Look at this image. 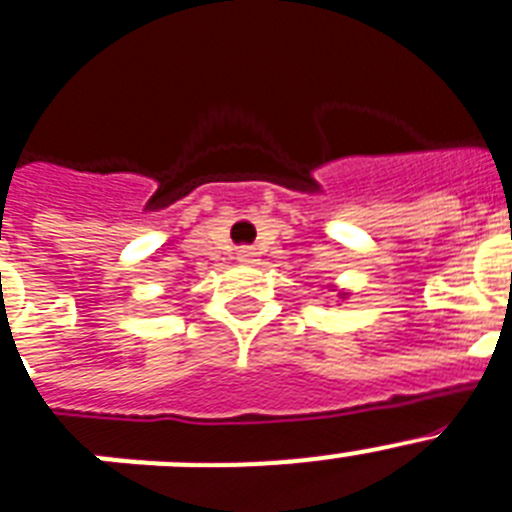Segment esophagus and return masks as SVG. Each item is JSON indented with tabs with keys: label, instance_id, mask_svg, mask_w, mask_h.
<instances>
[{
	"label": "esophagus",
	"instance_id": "obj_1",
	"mask_svg": "<svg viewBox=\"0 0 512 512\" xmlns=\"http://www.w3.org/2000/svg\"><path fill=\"white\" fill-rule=\"evenodd\" d=\"M236 260H239L242 265H252V263H257V252L252 247L236 249Z\"/></svg>",
	"mask_w": 512,
	"mask_h": 512
}]
</instances>
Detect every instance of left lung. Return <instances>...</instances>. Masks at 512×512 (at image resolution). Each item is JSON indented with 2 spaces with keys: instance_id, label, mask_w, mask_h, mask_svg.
<instances>
[{
  "instance_id": "8db88e82",
  "label": "left lung",
  "mask_w": 512,
  "mask_h": 512,
  "mask_svg": "<svg viewBox=\"0 0 512 512\" xmlns=\"http://www.w3.org/2000/svg\"><path fill=\"white\" fill-rule=\"evenodd\" d=\"M330 291H336L338 296H341V299H349V291H343V289H336V286H333V283H330Z\"/></svg>"
}]
</instances>
